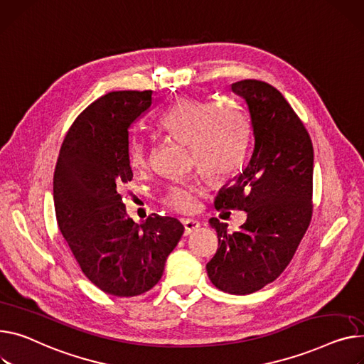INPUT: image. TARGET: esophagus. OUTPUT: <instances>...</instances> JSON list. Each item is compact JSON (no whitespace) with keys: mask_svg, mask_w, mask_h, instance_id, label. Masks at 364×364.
Masks as SVG:
<instances>
[{"mask_svg":"<svg viewBox=\"0 0 364 364\" xmlns=\"http://www.w3.org/2000/svg\"><path fill=\"white\" fill-rule=\"evenodd\" d=\"M181 224L184 227V235H188L190 232H193L195 230H198L200 227V223L196 220H190V218H183Z\"/></svg>","mask_w":364,"mask_h":364,"instance_id":"1","label":"esophagus"}]
</instances>
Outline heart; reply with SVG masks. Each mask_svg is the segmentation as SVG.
Listing matches in <instances>:
<instances>
[{
	"mask_svg": "<svg viewBox=\"0 0 364 364\" xmlns=\"http://www.w3.org/2000/svg\"><path fill=\"white\" fill-rule=\"evenodd\" d=\"M159 127L190 144L191 162L215 178L231 176L243 165L249 146V123L238 108L224 102L181 98L158 119ZM129 161L134 169L149 165V148L144 140L134 139L129 148ZM202 188L178 181L168 186L162 202L176 212L198 208Z\"/></svg>",
	"mask_w": 364,
	"mask_h": 364,
	"instance_id": "1",
	"label": "heart"
}]
</instances>
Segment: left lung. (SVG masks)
<instances>
[{
	"mask_svg": "<svg viewBox=\"0 0 364 364\" xmlns=\"http://www.w3.org/2000/svg\"><path fill=\"white\" fill-rule=\"evenodd\" d=\"M247 102L255 146L235 183L215 200L218 210H246L234 232L212 218L218 250L208 262L212 284L245 296L275 281L291 262L313 215V144L303 124L269 83L247 79L231 85Z\"/></svg>",
	"mask_w": 364,
	"mask_h": 364,
	"instance_id": "left-lung-1",
	"label": "left lung"
}]
</instances>
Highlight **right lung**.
Instances as JSON below:
<instances>
[{
  "label": "right lung",
  "instance_id": "right-lung-1",
  "mask_svg": "<svg viewBox=\"0 0 364 364\" xmlns=\"http://www.w3.org/2000/svg\"><path fill=\"white\" fill-rule=\"evenodd\" d=\"M154 107L152 90H114L83 109L68 129L54 173L57 223L86 278L117 297L154 288L184 227L152 213L140 225L121 198L132 181L130 127Z\"/></svg>",
  "mask_w": 364,
  "mask_h": 364
}]
</instances>
